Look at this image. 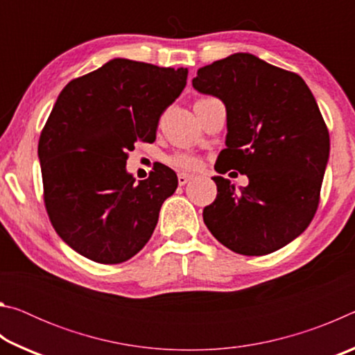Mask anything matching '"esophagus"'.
<instances>
[{"label":"esophagus","instance_id":"34e87169","mask_svg":"<svg viewBox=\"0 0 355 355\" xmlns=\"http://www.w3.org/2000/svg\"><path fill=\"white\" fill-rule=\"evenodd\" d=\"M191 175H188V173H178V184L183 186L189 182Z\"/></svg>","mask_w":355,"mask_h":355}]
</instances>
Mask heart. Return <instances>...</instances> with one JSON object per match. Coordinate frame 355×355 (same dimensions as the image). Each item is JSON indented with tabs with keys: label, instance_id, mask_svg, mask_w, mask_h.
Segmentation results:
<instances>
[{
	"label": "heart",
	"instance_id": "1",
	"mask_svg": "<svg viewBox=\"0 0 355 355\" xmlns=\"http://www.w3.org/2000/svg\"><path fill=\"white\" fill-rule=\"evenodd\" d=\"M199 100H205V98H199ZM167 161H169L171 166L182 171H194V169H199L200 166L199 158H196L194 155H189V153H175L172 155Z\"/></svg>",
	"mask_w": 355,
	"mask_h": 355
}]
</instances>
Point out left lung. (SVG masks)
<instances>
[{
    "label": "left lung",
    "mask_w": 355,
    "mask_h": 355,
    "mask_svg": "<svg viewBox=\"0 0 355 355\" xmlns=\"http://www.w3.org/2000/svg\"><path fill=\"white\" fill-rule=\"evenodd\" d=\"M192 86L227 110V148L214 169L249 178L236 189L213 177L218 196L203 208V222L236 254L282 249L309 227L320 205L330 139L313 94L297 73L249 53L199 69Z\"/></svg>",
    "instance_id": "8db88e82"
}]
</instances>
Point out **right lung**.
Segmentation results:
<instances>
[{
    "instance_id": "obj_1",
    "label": "right lung",
    "mask_w": 355,
    "mask_h": 355,
    "mask_svg": "<svg viewBox=\"0 0 355 355\" xmlns=\"http://www.w3.org/2000/svg\"><path fill=\"white\" fill-rule=\"evenodd\" d=\"M186 78L188 69L116 58L59 94L37 148L44 202L58 235L80 255L117 264L152 236L177 173L158 164L136 184L125 166L137 141L155 142Z\"/></svg>"
}]
</instances>
